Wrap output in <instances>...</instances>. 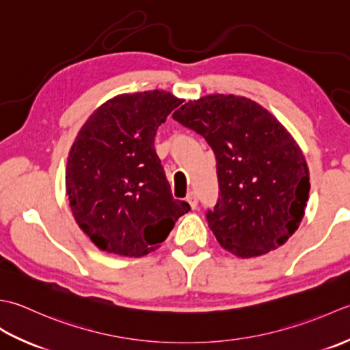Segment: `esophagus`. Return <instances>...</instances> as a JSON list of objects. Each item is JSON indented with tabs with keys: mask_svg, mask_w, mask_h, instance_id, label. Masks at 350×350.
<instances>
[{
	"mask_svg": "<svg viewBox=\"0 0 350 350\" xmlns=\"http://www.w3.org/2000/svg\"><path fill=\"white\" fill-rule=\"evenodd\" d=\"M187 202H189V205L191 206V208H196V205H198V195L195 193V191H191V193H189L187 195Z\"/></svg>",
	"mask_w": 350,
	"mask_h": 350,
	"instance_id": "1",
	"label": "esophagus"
}]
</instances>
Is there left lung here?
<instances>
[{
    "mask_svg": "<svg viewBox=\"0 0 350 350\" xmlns=\"http://www.w3.org/2000/svg\"><path fill=\"white\" fill-rule=\"evenodd\" d=\"M172 118L201 134L216 155L219 199L205 216L220 246L241 258L282 246L304 217L310 174L280 120L235 95L189 101Z\"/></svg>",
    "mask_w": 350,
    "mask_h": 350,
    "instance_id": "8db88e82",
    "label": "left lung"
}]
</instances>
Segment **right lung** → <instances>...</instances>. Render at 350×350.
<instances>
[{"label": "right lung", "mask_w": 350, "mask_h": 350, "mask_svg": "<svg viewBox=\"0 0 350 350\" xmlns=\"http://www.w3.org/2000/svg\"><path fill=\"white\" fill-rule=\"evenodd\" d=\"M181 103L163 90L118 95L78 133L66 191L78 226L101 251L146 255L190 210L174 199L154 148L159 126Z\"/></svg>", "instance_id": "obj_1"}]
</instances>
